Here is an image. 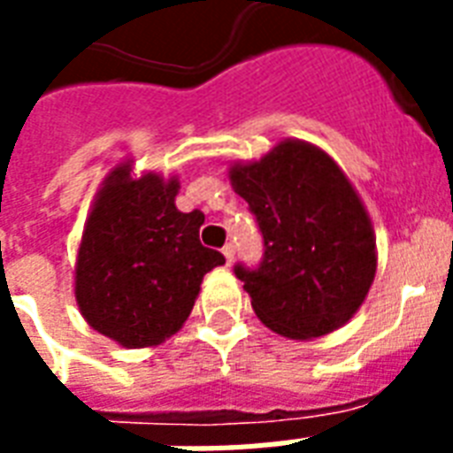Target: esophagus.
I'll list each match as a JSON object with an SVG mask.
<instances>
[{
    "label": "esophagus",
    "mask_w": 453,
    "mask_h": 453,
    "mask_svg": "<svg viewBox=\"0 0 453 453\" xmlns=\"http://www.w3.org/2000/svg\"><path fill=\"white\" fill-rule=\"evenodd\" d=\"M223 256H226V263H227V265H230V263H233V258H234V247H233V244H226V247H223Z\"/></svg>",
    "instance_id": "34e87169"
}]
</instances>
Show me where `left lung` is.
Masks as SVG:
<instances>
[{"mask_svg": "<svg viewBox=\"0 0 453 453\" xmlns=\"http://www.w3.org/2000/svg\"><path fill=\"white\" fill-rule=\"evenodd\" d=\"M230 183L258 220V270L234 265L256 317L310 341L341 329L376 277V234L350 178L322 148L284 138L258 162H234Z\"/></svg>", "mask_w": 453, "mask_h": 453, "instance_id": "left-lung-1", "label": "left lung"}]
</instances>
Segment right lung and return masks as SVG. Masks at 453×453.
<instances>
[{"label": "right lung", "mask_w": 453, "mask_h": 453, "mask_svg": "<svg viewBox=\"0 0 453 453\" xmlns=\"http://www.w3.org/2000/svg\"><path fill=\"white\" fill-rule=\"evenodd\" d=\"M178 190L176 176H136L127 159L105 176L84 223L74 298L88 326L122 348L173 336L206 273L226 263L199 242L204 213L176 209Z\"/></svg>", "instance_id": "1"}]
</instances>
